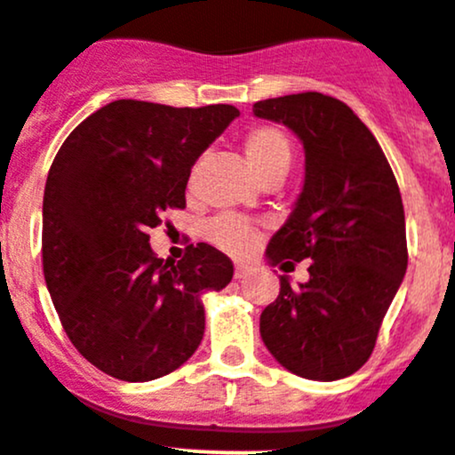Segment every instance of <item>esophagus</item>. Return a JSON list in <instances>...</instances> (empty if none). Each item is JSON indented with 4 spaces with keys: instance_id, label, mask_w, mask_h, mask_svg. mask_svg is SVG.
<instances>
[{
    "instance_id": "obj_1",
    "label": "esophagus",
    "mask_w": 455,
    "mask_h": 455,
    "mask_svg": "<svg viewBox=\"0 0 455 455\" xmlns=\"http://www.w3.org/2000/svg\"><path fill=\"white\" fill-rule=\"evenodd\" d=\"M250 272H251V267H250V265H245V263H238V265H236V269H234V276H236V278H245L247 274H250Z\"/></svg>"
}]
</instances>
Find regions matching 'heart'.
<instances>
[{
    "label": "heart",
    "instance_id": "b5f03b06",
    "mask_svg": "<svg viewBox=\"0 0 455 455\" xmlns=\"http://www.w3.org/2000/svg\"><path fill=\"white\" fill-rule=\"evenodd\" d=\"M243 152L251 172L260 183L267 179L285 177L291 164V139L283 128L274 124H256L243 134ZM210 241L226 250L228 254L247 256L259 247L260 229L254 223L234 214H221L212 219L205 229Z\"/></svg>",
    "mask_w": 455,
    "mask_h": 455
}]
</instances>
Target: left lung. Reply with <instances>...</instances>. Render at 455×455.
I'll return each instance as SVG.
<instances>
[{
    "mask_svg": "<svg viewBox=\"0 0 455 455\" xmlns=\"http://www.w3.org/2000/svg\"><path fill=\"white\" fill-rule=\"evenodd\" d=\"M254 115L285 124L305 148L303 192L267 256L272 265L312 260L300 287L281 276L260 336L291 374L345 379L370 361L407 272L398 183L374 134L340 99L285 94L256 101Z\"/></svg>",
    "mask_w": 455,
    "mask_h": 455,
    "instance_id": "obj_1",
    "label": "left lung"
}]
</instances>
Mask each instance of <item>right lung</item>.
<instances>
[{"mask_svg": "<svg viewBox=\"0 0 455 455\" xmlns=\"http://www.w3.org/2000/svg\"><path fill=\"white\" fill-rule=\"evenodd\" d=\"M238 110L119 99L68 134L44 190V278L76 352L112 379L146 382L181 367L205 330L201 294L234 265L208 243L156 259L148 229L186 208L201 152Z\"/></svg>", "mask_w": 455, "mask_h": 455, "instance_id": "add662e5", "label": "right lung"}]
</instances>
